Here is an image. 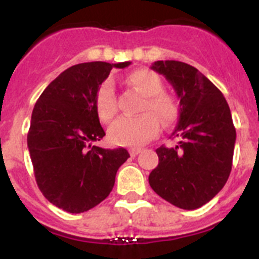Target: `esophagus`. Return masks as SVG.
Masks as SVG:
<instances>
[{
    "mask_svg": "<svg viewBox=\"0 0 259 259\" xmlns=\"http://www.w3.org/2000/svg\"><path fill=\"white\" fill-rule=\"evenodd\" d=\"M140 152H141V148H131V149H130V154H131V157H136Z\"/></svg>",
    "mask_w": 259,
    "mask_h": 259,
    "instance_id": "obj_1",
    "label": "esophagus"
}]
</instances>
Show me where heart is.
<instances>
[{
    "mask_svg": "<svg viewBox=\"0 0 259 259\" xmlns=\"http://www.w3.org/2000/svg\"><path fill=\"white\" fill-rule=\"evenodd\" d=\"M128 83L145 96L140 107L141 115L123 116L109 128V139L115 145L140 146L149 141L159 131V120L163 125H171L179 115L176 100L163 92L161 77L148 68L132 71ZM96 110L102 122H110L116 114V98L114 84L106 80L96 95Z\"/></svg>",
    "mask_w": 259,
    "mask_h": 259,
    "instance_id": "obj_1",
    "label": "heart"
}]
</instances>
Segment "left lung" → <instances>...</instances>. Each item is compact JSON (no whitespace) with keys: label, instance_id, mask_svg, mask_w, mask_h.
Segmentation results:
<instances>
[{"label":"left lung","instance_id":"left-lung-1","mask_svg":"<svg viewBox=\"0 0 259 259\" xmlns=\"http://www.w3.org/2000/svg\"><path fill=\"white\" fill-rule=\"evenodd\" d=\"M180 100L179 120L171 136L179 143L162 145L150 172L153 191L167 202L194 210L209 202L227 183L232 168L236 130L226 98L196 67L179 61H157Z\"/></svg>","mask_w":259,"mask_h":259}]
</instances>
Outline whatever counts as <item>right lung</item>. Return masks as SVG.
<instances>
[{
    "label": "right lung",
    "instance_id": "1",
    "mask_svg": "<svg viewBox=\"0 0 259 259\" xmlns=\"http://www.w3.org/2000/svg\"><path fill=\"white\" fill-rule=\"evenodd\" d=\"M131 62H88L67 68L45 88L31 116L27 145L36 183L48 201L72 214L97 206L111 192L130 154L92 145L105 136L96 95L111 68Z\"/></svg>",
    "mask_w": 259,
    "mask_h": 259
}]
</instances>
